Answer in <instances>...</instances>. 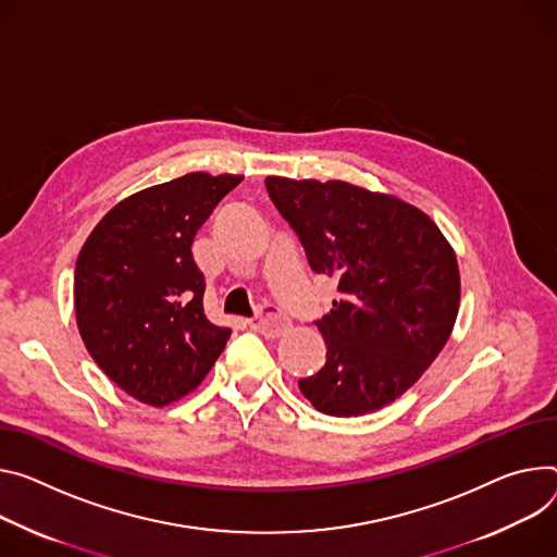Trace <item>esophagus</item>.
I'll return each mask as SVG.
<instances>
[{
  "label": "esophagus",
  "instance_id": "obj_1",
  "mask_svg": "<svg viewBox=\"0 0 557 557\" xmlns=\"http://www.w3.org/2000/svg\"><path fill=\"white\" fill-rule=\"evenodd\" d=\"M246 324L248 329H252L264 337H280L288 326L286 318H282V313L273 307H262L260 313L256 318H250Z\"/></svg>",
  "mask_w": 557,
  "mask_h": 557
}]
</instances>
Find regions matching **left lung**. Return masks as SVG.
<instances>
[{"label":"left lung","mask_w":557,"mask_h":557,"mask_svg":"<svg viewBox=\"0 0 557 557\" xmlns=\"http://www.w3.org/2000/svg\"><path fill=\"white\" fill-rule=\"evenodd\" d=\"M277 211L315 273L339 299L318 322L324 367L299 380L333 418L380 411L407 393L450 337L460 311V269L437 224L401 197L342 180L269 175Z\"/></svg>","instance_id":"1"}]
</instances>
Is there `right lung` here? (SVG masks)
Returning a JSON list of instances; mask_svg holds the SVG:
<instances>
[{
    "mask_svg": "<svg viewBox=\"0 0 557 557\" xmlns=\"http://www.w3.org/2000/svg\"><path fill=\"white\" fill-rule=\"evenodd\" d=\"M242 180L197 171L137 190L97 222L79 250V335L97 367L148 407L195 391L231 337L205 313V275L190 244Z\"/></svg>",
    "mask_w": 557,
    "mask_h": 557,
    "instance_id": "right-lung-1",
    "label": "right lung"
}]
</instances>
